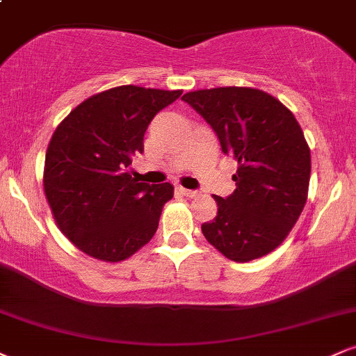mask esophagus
<instances>
[{
	"label": "esophagus",
	"instance_id": "34e87169",
	"mask_svg": "<svg viewBox=\"0 0 356 356\" xmlns=\"http://www.w3.org/2000/svg\"><path fill=\"white\" fill-rule=\"evenodd\" d=\"M179 192H181V194L186 195V197H195V195H199V192H197V191L184 189V187H179Z\"/></svg>",
	"mask_w": 356,
	"mask_h": 356
}]
</instances>
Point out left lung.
<instances>
[{"label": "left lung", "instance_id": "obj_1", "mask_svg": "<svg viewBox=\"0 0 356 356\" xmlns=\"http://www.w3.org/2000/svg\"><path fill=\"white\" fill-rule=\"evenodd\" d=\"M182 100L238 161L236 191L226 199L214 195L218 214L202 224L204 238L236 263L269 254L288 238L308 199L312 154L300 124L276 97L251 87L195 90Z\"/></svg>", "mask_w": 356, "mask_h": 356}]
</instances>
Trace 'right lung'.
I'll list each match as a JSON object with an SVG mask.
<instances>
[{
  "label": "right lung",
  "instance_id": "1",
  "mask_svg": "<svg viewBox=\"0 0 356 356\" xmlns=\"http://www.w3.org/2000/svg\"><path fill=\"white\" fill-rule=\"evenodd\" d=\"M181 93L122 85L88 97L55 129L43 189L58 229L81 252L118 263L154 238L174 187L138 182L129 167L155 113Z\"/></svg>",
  "mask_w": 356,
  "mask_h": 356
}]
</instances>
